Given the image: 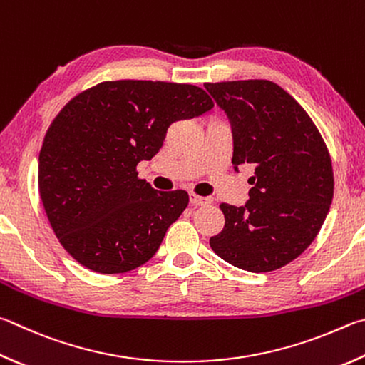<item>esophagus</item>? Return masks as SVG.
Wrapping results in <instances>:
<instances>
[{"instance_id": "obj_1", "label": "esophagus", "mask_w": 365, "mask_h": 365, "mask_svg": "<svg viewBox=\"0 0 365 365\" xmlns=\"http://www.w3.org/2000/svg\"><path fill=\"white\" fill-rule=\"evenodd\" d=\"M210 202H212L210 196H197L195 193H190V204L193 205V207H197V205L210 204Z\"/></svg>"}]
</instances>
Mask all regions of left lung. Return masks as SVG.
Masks as SVG:
<instances>
[{
	"label": "left lung",
	"instance_id": "8db88e82",
	"mask_svg": "<svg viewBox=\"0 0 365 365\" xmlns=\"http://www.w3.org/2000/svg\"><path fill=\"white\" fill-rule=\"evenodd\" d=\"M233 132L235 170L252 164L247 202L222 204L225 227L210 247L250 273H268L303 254L334 197L332 161L300 103L267 79L205 83Z\"/></svg>",
	"mask_w": 365,
	"mask_h": 365
}]
</instances>
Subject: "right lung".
<instances>
[{
	"label": "right lung",
	"mask_w": 365,
	"mask_h": 365,
	"mask_svg": "<svg viewBox=\"0 0 365 365\" xmlns=\"http://www.w3.org/2000/svg\"><path fill=\"white\" fill-rule=\"evenodd\" d=\"M214 108L205 91L163 81H105L65 105L44 137L39 196L63 249L96 273H128L156 254L188 205L183 190L137 178L169 125Z\"/></svg>",
	"instance_id": "obj_1"
}]
</instances>
